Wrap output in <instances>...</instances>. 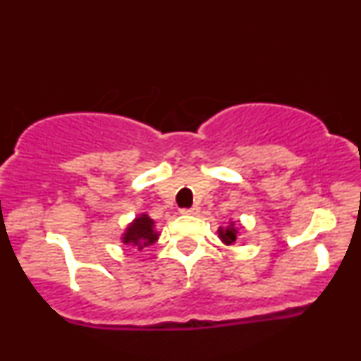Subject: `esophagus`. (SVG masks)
Wrapping results in <instances>:
<instances>
[{
  "label": "esophagus",
  "instance_id": "esophagus-1",
  "mask_svg": "<svg viewBox=\"0 0 361 361\" xmlns=\"http://www.w3.org/2000/svg\"><path fill=\"white\" fill-rule=\"evenodd\" d=\"M200 212V209L198 207H190V209H181V214L183 215H197Z\"/></svg>",
  "mask_w": 361,
  "mask_h": 361
}]
</instances>
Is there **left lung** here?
I'll return each instance as SVG.
<instances>
[{
	"mask_svg": "<svg viewBox=\"0 0 361 361\" xmlns=\"http://www.w3.org/2000/svg\"><path fill=\"white\" fill-rule=\"evenodd\" d=\"M219 234H221V239L226 244H233L235 241V229L234 224H231L227 229H219Z\"/></svg>",
	"mask_w": 361,
	"mask_h": 361,
	"instance_id": "1",
	"label": "left lung"
}]
</instances>
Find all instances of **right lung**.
<instances>
[{"label": "right lung", "instance_id": "right-lung-1", "mask_svg": "<svg viewBox=\"0 0 361 361\" xmlns=\"http://www.w3.org/2000/svg\"><path fill=\"white\" fill-rule=\"evenodd\" d=\"M152 226H154V222H152L147 215L135 219V221L127 227V233L123 234V243L134 244V246H137V250L151 246V244H154L157 239V234L154 233V229H152Z\"/></svg>", "mask_w": 361, "mask_h": 361}]
</instances>
